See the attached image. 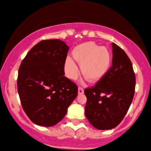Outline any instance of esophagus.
Returning <instances> with one entry per match:
<instances>
[{
	"mask_svg": "<svg viewBox=\"0 0 151 151\" xmlns=\"http://www.w3.org/2000/svg\"><path fill=\"white\" fill-rule=\"evenodd\" d=\"M78 94H79V95L80 94H83V93H84V89H83L81 87H78Z\"/></svg>",
	"mask_w": 151,
	"mask_h": 151,
	"instance_id": "obj_1",
	"label": "esophagus"
}]
</instances>
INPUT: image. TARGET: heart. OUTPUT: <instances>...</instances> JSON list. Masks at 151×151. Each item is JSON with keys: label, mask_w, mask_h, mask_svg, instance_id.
I'll return each mask as SVG.
<instances>
[{"label": "heart", "mask_w": 151, "mask_h": 151, "mask_svg": "<svg viewBox=\"0 0 151 151\" xmlns=\"http://www.w3.org/2000/svg\"><path fill=\"white\" fill-rule=\"evenodd\" d=\"M73 56L81 65L83 76L91 82L102 79L111 66L112 55L108 49L92 41L83 43L75 47ZM64 70L70 78L77 76L78 67L74 60L69 56L65 59Z\"/></svg>", "instance_id": "obj_1"}]
</instances>
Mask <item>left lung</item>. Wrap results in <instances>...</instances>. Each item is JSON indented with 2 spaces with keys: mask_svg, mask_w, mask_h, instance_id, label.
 Masks as SVG:
<instances>
[{
  "mask_svg": "<svg viewBox=\"0 0 151 151\" xmlns=\"http://www.w3.org/2000/svg\"><path fill=\"white\" fill-rule=\"evenodd\" d=\"M112 47V67L94 87L84 90L86 117L99 130H110L120 124L135 93L136 76L131 61L121 47L114 43Z\"/></svg>",
  "mask_w": 151,
  "mask_h": 151,
  "instance_id": "left-lung-1",
  "label": "left lung"
}]
</instances>
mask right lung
I'll return each instance as SVG.
<instances>
[{"label":"right lung","instance_id":"right-lung-1","mask_svg":"<svg viewBox=\"0 0 151 151\" xmlns=\"http://www.w3.org/2000/svg\"><path fill=\"white\" fill-rule=\"evenodd\" d=\"M68 50V46L61 40H43L21 62L18 92L24 112L35 124H56L77 96L76 84L64 76Z\"/></svg>","mask_w":151,"mask_h":151}]
</instances>
